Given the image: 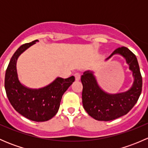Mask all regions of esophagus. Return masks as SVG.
Here are the masks:
<instances>
[{"label":"esophagus","instance_id":"obj_1","mask_svg":"<svg viewBox=\"0 0 148 148\" xmlns=\"http://www.w3.org/2000/svg\"><path fill=\"white\" fill-rule=\"evenodd\" d=\"M74 77H75V79L77 81H79L80 79V78H81V75H80L79 73H75L74 74Z\"/></svg>","mask_w":148,"mask_h":148}]
</instances>
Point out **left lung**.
<instances>
[{
  "label": "left lung",
  "mask_w": 148,
  "mask_h": 148,
  "mask_svg": "<svg viewBox=\"0 0 148 148\" xmlns=\"http://www.w3.org/2000/svg\"><path fill=\"white\" fill-rule=\"evenodd\" d=\"M114 54L123 56L132 71L134 82L129 90L109 94L101 89L92 71H84L81 77L84 109L97 120H113L127 114L138 102L142 92L143 79L135 55L127 48L122 46L115 49L106 60Z\"/></svg>",
  "instance_id": "8db88e82"
}]
</instances>
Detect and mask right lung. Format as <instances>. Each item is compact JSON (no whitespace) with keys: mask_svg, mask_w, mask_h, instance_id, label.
Segmentation results:
<instances>
[{"mask_svg":"<svg viewBox=\"0 0 148 148\" xmlns=\"http://www.w3.org/2000/svg\"><path fill=\"white\" fill-rule=\"evenodd\" d=\"M38 40L21 46L10 59L5 76V89L11 105L16 112L30 120L45 122L54 117L64 93L74 82V76L67 79L57 77L50 84L31 89L23 86L18 77L16 63L18 56Z\"/></svg>","mask_w":148,"mask_h":148,"instance_id":"obj_1","label":"right lung"}]
</instances>
